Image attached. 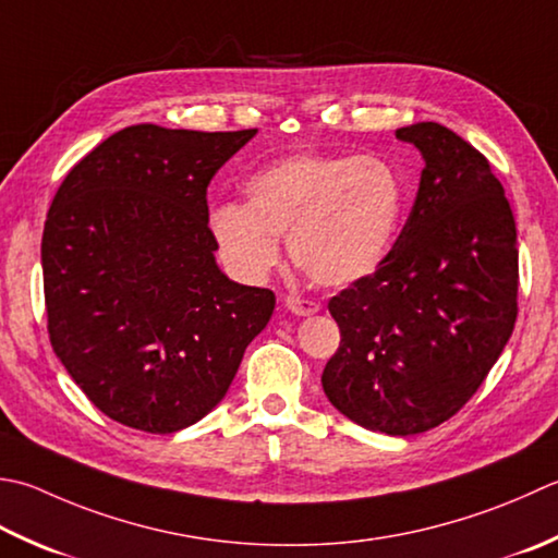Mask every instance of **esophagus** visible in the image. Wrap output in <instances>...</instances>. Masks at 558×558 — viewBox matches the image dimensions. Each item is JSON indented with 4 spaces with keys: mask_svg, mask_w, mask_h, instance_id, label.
<instances>
[{
    "mask_svg": "<svg viewBox=\"0 0 558 558\" xmlns=\"http://www.w3.org/2000/svg\"><path fill=\"white\" fill-rule=\"evenodd\" d=\"M286 307L298 316H310V314L319 312V304L312 300H302V298H286Z\"/></svg>",
    "mask_w": 558,
    "mask_h": 558,
    "instance_id": "esophagus-1",
    "label": "esophagus"
}]
</instances>
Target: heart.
<instances>
[{
    "mask_svg": "<svg viewBox=\"0 0 558 558\" xmlns=\"http://www.w3.org/2000/svg\"><path fill=\"white\" fill-rule=\"evenodd\" d=\"M246 205L222 203L210 232L229 270L264 280L288 236L292 264L316 286L345 288L385 264L407 185L381 157L300 151L266 163L244 183Z\"/></svg>",
    "mask_w": 558,
    "mask_h": 558,
    "instance_id": "b5f03b06",
    "label": "heart"
}]
</instances>
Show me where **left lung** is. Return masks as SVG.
I'll return each instance as SVG.
<instances>
[{
    "label": "left lung",
    "mask_w": 558,
    "mask_h": 558,
    "mask_svg": "<svg viewBox=\"0 0 558 558\" xmlns=\"http://www.w3.org/2000/svg\"><path fill=\"white\" fill-rule=\"evenodd\" d=\"M425 169L395 248L336 294L324 395L367 430L416 435L460 411L518 316L515 220L486 157L440 123L399 128Z\"/></svg>",
    "instance_id": "left-lung-1"
}]
</instances>
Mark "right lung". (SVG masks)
I'll return each mask as SVG.
<instances>
[{
  "label": "right lung",
  "instance_id": "add662e5",
  "mask_svg": "<svg viewBox=\"0 0 558 558\" xmlns=\"http://www.w3.org/2000/svg\"><path fill=\"white\" fill-rule=\"evenodd\" d=\"M256 133L130 125L54 193L40 244L52 351L128 428L207 416L276 307L270 290L225 276L207 227V185Z\"/></svg>",
  "mask_w": 558,
  "mask_h": 558
}]
</instances>
